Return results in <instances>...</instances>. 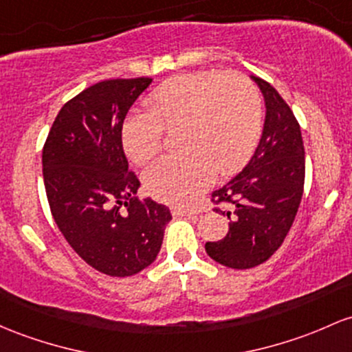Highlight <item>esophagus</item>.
Instances as JSON below:
<instances>
[{"label": "esophagus", "instance_id": "1", "mask_svg": "<svg viewBox=\"0 0 352 352\" xmlns=\"http://www.w3.org/2000/svg\"><path fill=\"white\" fill-rule=\"evenodd\" d=\"M172 215L173 217H182V215H185V217H194V215H197V212L194 208L187 207H172Z\"/></svg>", "mask_w": 352, "mask_h": 352}]
</instances>
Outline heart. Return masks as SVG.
Wrapping results in <instances>:
<instances>
[{"label": "heart", "instance_id": "1", "mask_svg": "<svg viewBox=\"0 0 352 352\" xmlns=\"http://www.w3.org/2000/svg\"><path fill=\"white\" fill-rule=\"evenodd\" d=\"M145 108L123 122V148L144 165L160 152L165 129L179 126L175 144L182 150L158 158L144 175L146 192L173 206L194 202L215 172L229 175L241 168L261 135V94L242 73L173 76L150 94Z\"/></svg>", "mask_w": 352, "mask_h": 352}]
</instances>
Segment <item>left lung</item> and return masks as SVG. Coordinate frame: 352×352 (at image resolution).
<instances>
[{
    "label": "left lung",
    "instance_id": "8db88e82",
    "mask_svg": "<svg viewBox=\"0 0 352 352\" xmlns=\"http://www.w3.org/2000/svg\"><path fill=\"white\" fill-rule=\"evenodd\" d=\"M252 80L267 108L261 142L244 170L212 192L210 199L214 210L230 222L226 237L207 242L206 250L230 269L256 267L283 245L300 206L306 177L302 135L291 107L267 82L257 76Z\"/></svg>",
    "mask_w": 352,
    "mask_h": 352
}]
</instances>
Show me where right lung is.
<instances>
[{"label":"right lung","instance_id":"right-lung-1","mask_svg":"<svg viewBox=\"0 0 352 352\" xmlns=\"http://www.w3.org/2000/svg\"><path fill=\"white\" fill-rule=\"evenodd\" d=\"M148 76L103 80L58 111L43 145L50 210L72 249L111 277H129L155 261L170 210L138 200L140 180L129 170L123 120Z\"/></svg>","mask_w":352,"mask_h":352}]
</instances>
